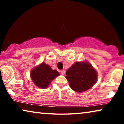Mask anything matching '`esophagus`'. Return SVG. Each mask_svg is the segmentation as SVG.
Segmentation results:
<instances>
[{"label": "esophagus", "mask_w": 124, "mask_h": 124, "mask_svg": "<svg viewBox=\"0 0 124 124\" xmlns=\"http://www.w3.org/2000/svg\"><path fill=\"white\" fill-rule=\"evenodd\" d=\"M61 73H62V75H64V74H65V70H64V69H62V70H61Z\"/></svg>", "instance_id": "34e87169"}]
</instances>
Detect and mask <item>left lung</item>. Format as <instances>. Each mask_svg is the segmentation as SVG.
<instances>
[{"instance_id": "8db88e82", "label": "left lung", "mask_w": 124, "mask_h": 124, "mask_svg": "<svg viewBox=\"0 0 124 124\" xmlns=\"http://www.w3.org/2000/svg\"><path fill=\"white\" fill-rule=\"evenodd\" d=\"M66 75L71 89L78 93L90 89L97 80V73L87 62H75L67 70Z\"/></svg>"}]
</instances>
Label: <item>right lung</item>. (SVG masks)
Masks as SVG:
<instances>
[{"label": "right lung", "mask_w": 124, "mask_h": 124, "mask_svg": "<svg viewBox=\"0 0 124 124\" xmlns=\"http://www.w3.org/2000/svg\"><path fill=\"white\" fill-rule=\"evenodd\" d=\"M31 78L38 87L46 89L55 77L59 76V73L52 70L50 66L42 62L31 70Z\"/></svg>", "instance_id": "right-lung-1"}]
</instances>
